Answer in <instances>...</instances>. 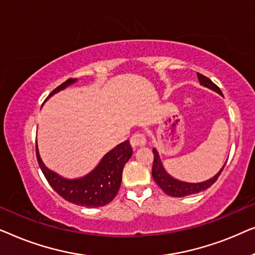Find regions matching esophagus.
<instances>
[{"label": "esophagus", "instance_id": "esophagus-1", "mask_svg": "<svg viewBox=\"0 0 255 255\" xmlns=\"http://www.w3.org/2000/svg\"><path fill=\"white\" fill-rule=\"evenodd\" d=\"M145 142H146L145 134L139 133V132H137V133H134L131 137V139H130V144H131V146L133 148L141 147V146L145 145Z\"/></svg>", "mask_w": 255, "mask_h": 255}]
</instances>
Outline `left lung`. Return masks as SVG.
Here are the masks:
<instances>
[{
  "mask_svg": "<svg viewBox=\"0 0 255 255\" xmlns=\"http://www.w3.org/2000/svg\"><path fill=\"white\" fill-rule=\"evenodd\" d=\"M197 78L202 86L208 87V88L215 90V92H217L218 94L223 95L221 89H219V87L216 86L210 79L207 78V76L201 74V73H197ZM153 155H154V159H153V167H152L153 179H154L156 184H158V186L161 188L167 195H169V196L172 197L189 196V195L201 193V191L208 189L209 187H211L212 184L217 181L218 176L221 175L222 170L224 169V166H223V168L219 170V172L216 174L212 179H209L207 181H204V182H200V183L182 182V181L174 179V177L170 176L169 174L166 172L161 163V160H160L159 153L156 152L155 148H153Z\"/></svg>",
  "mask_w": 255,
  "mask_h": 255,
  "instance_id": "left-lung-1",
  "label": "left lung"
}]
</instances>
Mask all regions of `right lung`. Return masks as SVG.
I'll return each mask as SVG.
<instances>
[{
    "label": "right lung",
    "instance_id": "right-lung-1",
    "mask_svg": "<svg viewBox=\"0 0 255 255\" xmlns=\"http://www.w3.org/2000/svg\"><path fill=\"white\" fill-rule=\"evenodd\" d=\"M75 81L76 79H68L67 81L57 87L48 97L65 89ZM36 155L47 182L62 198L80 207L99 208L110 203L120 190L122 173L124 165L131 158L132 147L128 140L121 142L103 156L96 168L93 169L88 175L75 180L64 179L57 173L48 169L41 161L37 144Z\"/></svg>",
    "mask_w": 255,
    "mask_h": 255
}]
</instances>
